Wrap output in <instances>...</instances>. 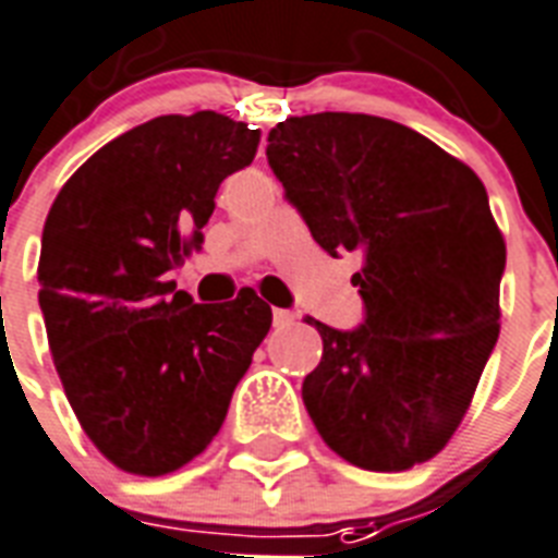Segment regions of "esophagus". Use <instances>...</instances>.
<instances>
[{
  "mask_svg": "<svg viewBox=\"0 0 558 558\" xmlns=\"http://www.w3.org/2000/svg\"><path fill=\"white\" fill-rule=\"evenodd\" d=\"M293 319H296L293 311H282V307L274 311V328H288V325H293Z\"/></svg>",
  "mask_w": 558,
  "mask_h": 558,
  "instance_id": "34e87169",
  "label": "esophagus"
}]
</instances>
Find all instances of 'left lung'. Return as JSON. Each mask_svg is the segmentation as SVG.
<instances>
[{"label":"left lung","mask_w":558,"mask_h":558,"mask_svg":"<svg viewBox=\"0 0 558 558\" xmlns=\"http://www.w3.org/2000/svg\"><path fill=\"white\" fill-rule=\"evenodd\" d=\"M267 163L325 253L360 251L365 323L307 316L323 360L302 400L323 440L360 470L403 472L447 447L498 340L507 244L463 160L395 120L288 118Z\"/></svg>","instance_id":"left-lung-1"}]
</instances>
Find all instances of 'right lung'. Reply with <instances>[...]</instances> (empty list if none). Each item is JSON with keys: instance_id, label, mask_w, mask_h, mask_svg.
I'll list each match as a JSON object with an SVG mask.
<instances>
[{"instance_id": "right-lung-1", "label": "right lung", "mask_w": 558, "mask_h": 558, "mask_svg": "<svg viewBox=\"0 0 558 558\" xmlns=\"http://www.w3.org/2000/svg\"><path fill=\"white\" fill-rule=\"evenodd\" d=\"M262 132L218 111L163 114L97 149L62 184L39 251V307L62 389L118 470L158 478L202 456L270 331L242 288L195 305L167 282L202 251L218 184Z\"/></svg>"}]
</instances>
